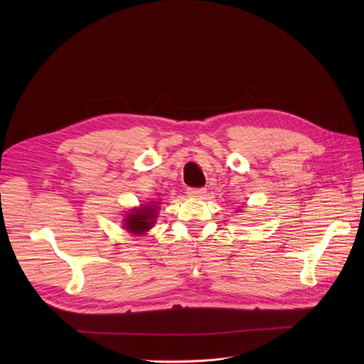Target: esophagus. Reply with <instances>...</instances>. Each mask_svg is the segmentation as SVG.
<instances>
[{"instance_id":"34e87169","label":"esophagus","mask_w":364,"mask_h":364,"mask_svg":"<svg viewBox=\"0 0 364 364\" xmlns=\"http://www.w3.org/2000/svg\"><path fill=\"white\" fill-rule=\"evenodd\" d=\"M205 193H206V188H193V187L187 188V195L192 198H202L205 196Z\"/></svg>"}]
</instances>
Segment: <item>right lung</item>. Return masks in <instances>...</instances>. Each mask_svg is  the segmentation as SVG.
Instances as JSON below:
<instances>
[{
	"mask_svg": "<svg viewBox=\"0 0 364 364\" xmlns=\"http://www.w3.org/2000/svg\"><path fill=\"white\" fill-rule=\"evenodd\" d=\"M156 205L143 206L139 209H132V213L127 215L125 218V228L131 233L141 235L143 232H147L155 223L156 218Z\"/></svg>",
	"mask_w": 364,
	"mask_h": 364,
	"instance_id": "obj_1",
	"label": "right lung"
}]
</instances>
